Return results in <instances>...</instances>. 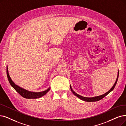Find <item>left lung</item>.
Masks as SVG:
<instances>
[{
  "label": "left lung",
  "mask_w": 126,
  "mask_h": 126,
  "mask_svg": "<svg viewBox=\"0 0 126 126\" xmlns=\"http://www.w3.org/2000/svg\"><path fill=\"white\" fill-rule=\"evenodd\" d=\"M118 75H119V71L118 72V75H117V79L116 80V82L115 83V84H114L113 86L111 88V89H110V90H109V91L105 93L104 94H102V95H99V96H97V97H92V98H87V97H83V96H81V95H80L78 94H77V93H75L73 90H72L71 86H70V88H71V90L72 92L73 93V94L75 95H76L77 97H78L80 99H81L82 100H83V101H87V102H94V101H99V100H100L101 99H102V98H103L104 97L106 96V95L109 94L110 92H112V90L114 89V87H115L116 85V83H117V80H118Z\"/></svg>",
  "instance_id": "left-lung-1"
}]
</instances>
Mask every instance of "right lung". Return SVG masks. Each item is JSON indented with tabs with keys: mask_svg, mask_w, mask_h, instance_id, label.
I'll return each instance as SVG.
<instances>
[{
	"mask_svg": "<svg viewBox=\"0 0 126 126\" xmlns=\"http://www.w3.org/2000/svg\"><path fill=\"white\" fill-rule=\"evenodd\" d=\"M7 77L8 79V80L11 85V86L16 90V91L22 96L23 97L26 98V99H37L38 98H40L43 95L46 94L49 90H50V88H48L45 91L42 92H39V93H34V92H29L28 90L24 89L21 87H19L17 85H16L15 84L10 77L8 70V67L7 66Z\"/></svg>",
	"mask_w": 126,
	"mask_h": 126,
	"instance_id": "right-lung-1",
	"label": "right lung"
}]
</instances>
